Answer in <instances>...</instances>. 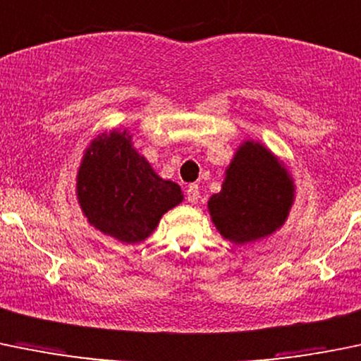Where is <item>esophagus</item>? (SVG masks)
Segmentation results:
<instances>
[{
    "label": "esophagus",
    "mask_w": 361,
    "mask_h": 361,
    "mask_svg": "<svg viewBox=\"0 0 361 361\" xmlns=\"http://www.w3.org/2000/svg\"><path fill=\"white\" fill-rule=\"evenodd\" d=\"M185 196H188V202L191 203V205H195V203L200 200L198 185H196V184H189L188 189H185Z\"/></svg>",
    "instance_id": "34e87169"
}]
</instances>
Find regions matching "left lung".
Here are the masks:
<instances>
[{"label":"left lung","mask_w":361,"mask_h":361,"mask_svg":"<svg viewBox=\"0 0 361 361\" xmlns=\"http://www.w3.org/2000/svg\"><path fill=\"white\" fill-rule=\"evenodd\" d=\"M295 184L285 163L259 140H243L224 172L208 214L224 240L245 245L271 236L287 222Z\"/></svg>","instance_id":"left-lung-1"}]
</instances>
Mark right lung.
Listing matches in <instances>:
<instances>
[{"instance_id": "obj_1", "label": "right lung", "mask_w": 361, "mask_h": 361, "mask_svg": "<svg viewBox=\"0 0 361 361\" xmlns=\"http://www.w3.org/2000/svg\"><path fill=\"white\" fill-rule=\"evenodd\" d=\"M76 198L88 224L121 243L149 238L163 215L184 200L180 185L165 180L133 147L128 130H109L90 140L76 176Z\"/></svg>"}]
</instances>
